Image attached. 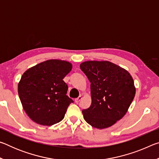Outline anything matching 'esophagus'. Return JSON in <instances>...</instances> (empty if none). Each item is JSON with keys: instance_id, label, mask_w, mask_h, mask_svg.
<instances>
[{"instance_id": "esophagus-1", "label": "esophagus", "mask_w": 159, "mask_h": 159, "mask_svg": "<svg viewBox=\"0 0 159 159\" xmlns=\"http://www.w3.org/2000/svg\"><path fill=\"white\" fill-rule=\"evenodd\" d=\"M82 99V97L81 96H79V98H77L75 99V102H76V103H78V102H79L80 100H81Z\"/></svg>"}]
</instances>
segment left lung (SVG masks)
Masks as SVG:
<instances>
[{
	"label": "left lung",
	"instance_id": "left-lung-1",
	"mask_svg": "<svg viewBox=\"0 0 159 159\" xmlns=\"http://www.w3.org/2000/svg\"><path fill=\"white\" fill-rule=\"evenodd\" d=\"M80 68L90 82L92 103L82 110L85 121L93 127H110L126 114L135 95L130 74L108 61H88Z\"/></svg>",
	"mask_w": 159,
	"mask_h": 159
}]
</instances>
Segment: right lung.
Masks as SVG:
<instances>
[{
    "label": "right lung",
    "instance_id": "obj_1",
    "mask_svg": "<svg viewBox=\"0 0 159 159\" xmlns=\"http://www.w3.org/2000/svg\"><path fill=\"white\" fill-rule=\"evenodd\" d=\"M71 69L68 61L50 60L23 74L18 84V94L32 120L50 126L63 119L69 104L74 102L66 95L68 85L63 80Z\"/></svg>",
    "mask_w": 159,
    "mask_h": 159
}]
</instances>
